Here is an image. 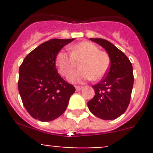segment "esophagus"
<instances>
[{
  "instance_id": "esophagus-1",
  "label": "esophagus",
  "mask_w": 153,
  "mask_h": 153,
  "mask_svg": "<svg viewBox=\"0 0 153 153\" xmlns=\"http://www.w3.org/2000/svg\"><path fill=\"white\" fill-rule=\"evenodd\" d=\"M75 88H76V91H79V90H82V89L83 88V86H76Z\"/></svg>"
}]
</instances>
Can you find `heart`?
<instances>
[{
  "instance_id": "heart-1",
  "label": "heart",
  "mask_w": 153,
  "mask_h": 153,
  "mask_svg": "<svg viewBox=\"0 0 153 153\" xmlns=\"http://www.w3.org/2000/svg\"><path fill=\"white\" fill-rule=\"evenodd\" d=\"M70 53L60 51L56 56V65L59 73L67 76L79 63V68L69 76L72 83H79L86 80L97 81L106 75L110 67V58L106 52L100 51L99 47L90 41H83L70 47Z\"/></svg>"
}]
</instances>
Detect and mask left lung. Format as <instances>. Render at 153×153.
<instances>
[{"mask_svg": "<svg viewBox=\"0 0 153 153\" xmlns=\"http://www.w3.org/2000/svg\"><path fill=\"white\" fill-rule=\"evenodd\" d=\"M90 40L106 50L111 63L105 77L93 86L95 96L87 106L96 117L105 120H115L125 113L130 102L134 82L132 63L123 52L108 40Z\"/></svg>", "mask_w": 153, "mask_h": 153, "instance_id": "left-lung-1", "label": "left lung"}]
</instances>
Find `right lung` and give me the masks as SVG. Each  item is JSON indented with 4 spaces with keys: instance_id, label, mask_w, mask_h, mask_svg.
I'll list each match as a JSON object with an SVG mask.
<instances>
[{
    "instance_id": "1",
    "label": "right lung",
    "mask_w": 153,
    "mask_h": 153,
    "mask_svg": "<svg viewBox=\"0 0 153 153\" xmlns=\"http://www.w3.org/2000/svg\"><path fill=\"white\" fill-rule=\"evenodd\" d=\"M74 39H52L35 48L19 69L18 90L31 117L49 122L60 117L68 106L75 87L59 75L56 56Z\"/></svg>"
}]
</instances>
